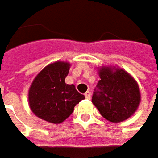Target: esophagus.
Returning <instances> with one entry per match:
<instances>
[{
  "label": "esophagus",
  "mask_w": 158,
  "mask_h": 158,
  "mask_svg": "<svg viewBox=\"0 0 158 158\" xmlns=\"http://www.w3.org/2000/svg\"><path fill=\"white\" fill-rule=\"evenodd\" d=\"M84 96H85V98H86L87 100H90V99H91V93H90L89 91H87V92L84 94Z\"/></svg>",
  "instance_id": "1"
}]
</instances>
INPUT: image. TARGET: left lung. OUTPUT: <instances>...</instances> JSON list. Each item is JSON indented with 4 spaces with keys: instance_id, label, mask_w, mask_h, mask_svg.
Returning a JSON list of instances; mask_svg holds the SVG:
<instances>
[{
    "instance_id": "obj_1",
    "label": "left lung",
    "mask_w": 158,
    "mask_h": 158,
    "mask_svg": "<svg viewBox=\"0 0 158 158\" xmlns=\"http://www.w3.org/2000/svg\"><path fill=\"white\" fill-rule=\"evenodd\" d=\"M92 102L101 115L112 123L123 122L134 114L141 101L138 83L125 70L102 67Z\"/></svg>"
}]
</instances>
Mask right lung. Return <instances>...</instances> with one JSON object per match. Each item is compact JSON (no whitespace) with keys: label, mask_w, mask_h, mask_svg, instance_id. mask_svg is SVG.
Instances as JSON below:
<instances>
[{"label":"right lung","mask_w":158,"mask_h":158,"mask_svg":"<svg viewBox=\"0 0 158 158\" xmlns=\"http://www.w3.org/2000/svg\"><path fill=\"white\" fill-rule=\"evenodd\" d=\"M70 63L56 61L35 77L28 90V105L33 113L49 123L60 124L71 115L85 97L74 84L65 83Z\"/></svg>","instance_id":"add662e5"}]
</instances>
